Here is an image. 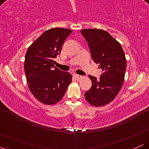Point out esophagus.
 Segmentation results:
<instances>
[{
	"label": "esophagus",
	"mask_w": 149,
	"mask_h": 149,
	"mask_svg": "<svg viewBox=\"0 0 149 149\" xmlns=\"http://www.w3.org/2000/svg\"><path fill=\"white\" fill-rule=\"evenodd\" d=\"M73 76H74V78H76V80H80V78H82L81 76H80V75H78V74H75Z\"/></svg>",
	"instance_id": "esophagus-1"
}]
</instances>
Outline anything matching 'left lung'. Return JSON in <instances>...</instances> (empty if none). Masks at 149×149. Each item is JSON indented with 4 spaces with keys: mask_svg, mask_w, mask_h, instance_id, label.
<instances>
[{
    "mask_svg": "<svg viewBox=\"0 0 149 149\" xmlns=\"http://www.w3.org/2000/svg\"><path fill=\"white\" fill-rule=\"evenodd\" d=\"M88 42L92 58L102 70L100 79L89 76L92 87L85 93V100L94 107L111 102L125 81L127 61L122 46L106 31L90 29L80 31Z\"/></svg>",
    "mask_w": 149,
    "mask_h": 149,
    "instance_id": "8db88e82",
    "label": "left lung"
}]
</instances>
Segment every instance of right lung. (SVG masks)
<instances>
[{"mask_svg":"<svg viewBox=\"0 0 149 149\" xmlns=\"http://www.w3.org/2000/svg\"><path fill=\"white\" fill-rule=\"evenodd\" d=\"M72 30L52 28L45 31L28 47L25 54L24 72L29 90L39 102L47 105L58 103L71 83L69 72L54 65L63 43Z\"/></svg>","mask_w":149,"mask_h":149,"instance_id":"1","label":"right lung"}]
</instances>
